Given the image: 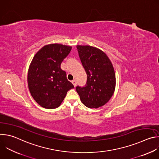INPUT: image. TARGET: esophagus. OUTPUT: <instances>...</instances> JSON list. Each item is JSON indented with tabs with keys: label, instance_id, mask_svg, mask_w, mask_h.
<instances>
[{
	"label": "esophagus",
	"instance_id": "34e87169",
	"mask_svg": "<svg viewBox=\"0 0 159 159\" xmlns=\"http://www.w3.org/2000/svg\"><path fill=\"white\" fill-rule=\"evenodd\" d=\"M72 83L73 84V85H74V87H76V85H77V82H76V80H72Z\"/></svg>",
	"mask_w": 159,
	"mask_h": 159
}]
</instances>
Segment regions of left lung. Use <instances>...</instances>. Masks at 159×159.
<instances>
[{
  "label": "left lung",
  "mask_w": 159,
  "mask_h": 159,
  "mask_svg": "<svg viewBox=\"0 0 159 159\" xmlns=\"http://www.w3.org/2000/svg\"><path fill=\"white\" fill-rule=\"evenodd\" d=\"M82 64L87 75L84 87H76L82 102L87 107L98 108L106 104L115 92L114 68L106 54L94 47L77 45Z\"/></svg>",
  "instance_id": "1"
}]
</instances>
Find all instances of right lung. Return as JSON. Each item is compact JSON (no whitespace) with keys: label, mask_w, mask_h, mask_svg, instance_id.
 Segmentation results:
<instances>
[{"label":"right lung","mask_w":159,"mask_h":159,"mask_svg":"<svg viewBox=\"0 0 159 159\" xmlns=\"http://www.w3.org/2000/svg\"><path fill=\"white\" fill-rule=\"evenodd\" d=\"M71 50L72 47L61 44H47L32 60L28 74V87L33 99L44 108L59 107L67 92L74 88L60 67Z\"/></svg>","instance_id":"1"}]
</instances>
